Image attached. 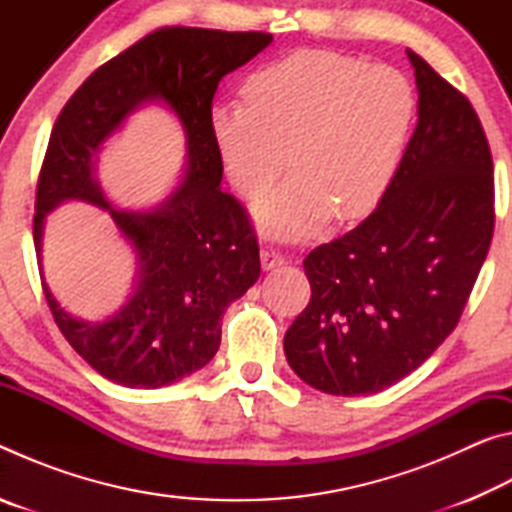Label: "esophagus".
<instances>
[{
    "label": "esophagus",
    "mask_w": 512,
    "mask_h": 512,
    "mask_svg": "<svg viewBox=\"0 0 512 512\" xmlns=\"http://www.w3.org/2000/svg\"><path fill=\"white\" fill-rule=\"evenodd\" d=\"M259 257H262V266L266 268H275V266H282L284 264V255L280 253V250L275 248H262V253H259Z\"/></svg>",
    "instance_id": "1"
}]
</instances>
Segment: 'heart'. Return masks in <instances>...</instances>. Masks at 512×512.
<instances>
[{
  "label": "heart",
  "mask_w": 512,
  "mask_h": 512,
  "mask_svg": "<svg viewBox=\"0 0 512 512\" xmlns=\"http://www.w3.org/2000/svg\"><path fill=\"white\" fill-rule=\"evenodd\" d=\"M246 101L210 110V131L230 183L257 194L289 164L296 171L257 203L273 235L316 232L368 214L400 169L415 92L400 69L323 49H298L255 69Z\"/></svg>",
  "instance_id": "heart-1"
}]
</instances>
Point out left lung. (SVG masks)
<instances>
[{
  "instance_id": "1",
  "label": "left lung",
  "mask_w": 512,
  "mask_h": 512,
  "mask_svg": "<svg viewBox=\"0 0 512 512\" xmlns=\"http://www.w3.org/2000/svg\"><path fill=\"white\" fill-rule=\"evenodd\" d=\"M418 126L377 210L307 255L311 298L284 336L293 372L370 395L427 361L461 320L495 230L488 137L472 103L406 51Z\"/></svg>"
}]
</instances>
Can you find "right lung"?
Listing matches in <instances>:
<instances>
[{
    "mask_svg": "<svg viewBox=\"0 0 512 512\" xmlns=\"http://www.w3.org/2000/svg\"><path fill=\"white\" fill-rule=\"evenodd\" d=\"M262 31L162 27L133 42L83 81L51 131L36 187L33 244L45 214L67 198L108 207L137 248L140 282L106 323L65 314L47 284V305L67 343L115 384L160 388L201 370L221 343V316L259 277L250 214L221 192L223 160L210 131L214 92L225 74L271 45ZM162 98L188 133V178L158 211H112L93 176L98 144L142 100Z\"/></svg>",
    "mask_w": 512,
    "mask_h": 512,
    "instance_id": "1",
    "label": "right lung"
}]
</instances>
